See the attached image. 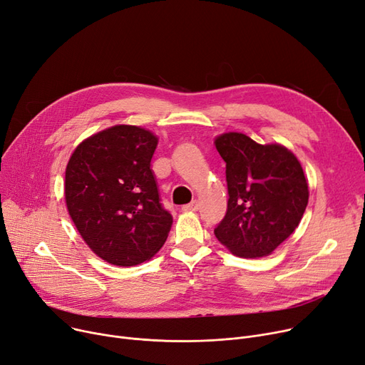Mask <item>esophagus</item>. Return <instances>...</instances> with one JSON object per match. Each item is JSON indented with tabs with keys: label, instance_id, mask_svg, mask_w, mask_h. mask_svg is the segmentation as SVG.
Listing matches in <instances>:
<instances>
[{
	"label": "esophagus",
	"instance_id": "1",
	"mask_svg": "<svg viewBox=\"0 0 365 365\" xmlns=\"http://www.w3.org/2000/svg\"><path fill=\"white\" fill-rule=\"evenodd\" d=\"M197 209H199V203L196 200H192L191 203L182 206V210H185V212H196Z\"/></svg>",
	"mask_w": 365,
	"mask_h": 365
}]
</instances>
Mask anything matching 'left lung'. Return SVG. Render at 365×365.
<instances>
[{
	"instance_id": "obj_1",
	"label": "left lung",
	"mask_w": 365,
	"mask_h": 365,
	"mask_svg": "<svg viewBox=\"0 0 365 365\" xmlns=\"http://www.w3.org/2000/svg\"><path fill=\"white\" fill-rule=\"evenodd\" d=\"M225 162L228 203L217 239L240 258H262L301 222L308 182L296 156L282 144H258L240 133L215 140Z\"/></svg>"
}]
</instances>
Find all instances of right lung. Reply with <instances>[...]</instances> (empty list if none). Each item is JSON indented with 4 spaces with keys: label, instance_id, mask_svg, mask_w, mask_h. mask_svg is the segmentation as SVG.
Returning a JSON list of instances; mask_svg holds the SVG:
<instances>
[{
    "label": "right lung",
    "instance_id": "right-lung-1",
    "mask_svg": "<svg viewBox=\"0 0 365 365\" xmlns=\"http://www.w3.org/2000/svg\"><path fill=\"white\" fill-rule=\"evenodd\" d=\"M158 137L115 125L83 140L66 166L64 199L83 242L106 262L134 267L163 246L173 215L150 162Z\"/></svg>",
    "mask_w": 365,
    "mask_h": 365
}]
</instances>
